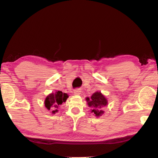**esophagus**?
Returning <instances> with one entry per match:
<instances>
[{
	"label": "esophagus",
	"mask_w": 158,
	"mask_h": 158,
	"mask_svg": "<svg viewBox=\"0 0 158 158\" xmlns=\"http://www.w3.org/2000/svg\"><path fill=\"white\" fill-rule=\"evenodd\" d=\"M81 90H80L79 89H76L74 90V94L75 95H79L81 94Z\"/></svg>",
	"instance_id": "obj_1"
}]
</instances>
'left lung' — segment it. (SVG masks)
Wrapping results in <instances>:
<instances>
[{"label": "left lung", "mask_w": 158, "mask_h": 158, "mask_svg": "<svg viewBox=\"0 0 158 158\" xmlns=\"http://www.w3.org/2000/svg\"><path fill=\"white\" fill-rule=\"evenodd\" d=\"M86 100L89 106L93 108L92 112L94 113L96 117L102 115L104 111L102 108L107 105V100L101 93L96 92L93 94L91 98H87Z\"/></svg>", "instance_id": "obj_1"}]
</instances>
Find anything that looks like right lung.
<instances>
[{
  "label": "right lung",
  "instance_id": "right-lung-1",
  "mask_svg": "<svg viewBox=\"0 0 158 158\" xmlns=\"http://www.w3.org/2000/svg\"><path fill=\"white\" fill-rule=\"evenodd\" d=\"M68 97L69 96L67 95V94L62 93L61 91H58L55 94L52 93L46 98L45 106L48 110H53L52 113H56V112L58 111L57 109L64 102L66 101Z\"/></svg>",
  "mask_w": 158,
  "mask_h": 158
}]
</instances>
